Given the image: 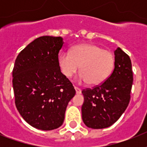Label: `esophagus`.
Masks as SVG:
<instances>
[{
  "mask_svg": "<svg viewBox=\"0 0 147 147\" xmlns=\"http://www.w3.org/2000/svg\"><path fill=\"white\" fill-rule=\"evenodd\" d=\"M75 89H76V94H81V93H82V90H81L79 88L75 86Z\"/></svg>",
  "mask_w": 147,
  "mask_h": 147,
  "instance_id": "esophagus-1",
  "label": "esophagus"
}]
</instances>
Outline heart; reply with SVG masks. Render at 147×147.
Segmentation results:
<instances>
[{
	"label": "heart",
	"instance_id": "obj_1",
	"mask_svg": "<svg viewBox=\"0 0 147 147\" xmlns=\"http://www.w3.org/2000/svg\"><path fill=\"white\" fill-rule=\"evenodd\" d=\"M61 71L67 78L76 74L80 67V82L91 85L103 83L111 73L114 66V55L94 44H80L73 47L71 53L65 52L59 57Z\"/></svg>",
	"mask_w": 147,
	"mask_h": 147
}]
</instances>
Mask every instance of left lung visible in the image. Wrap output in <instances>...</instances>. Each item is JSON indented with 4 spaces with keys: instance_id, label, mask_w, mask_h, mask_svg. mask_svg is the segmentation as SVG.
Wrapping results in <instances>:
<instances>
[{
    "instance_id": "left-lung-1",
    "label": "left lung",
    "mask_w": 147,
    "mask_h": 147,
    "mask_svg": "<svg viewBox=\"0 0 147 147\" xmlns=\"http://www.w3.org/2000/svg\"><path fill=\"white\" fill-rule=\"evenodd\" d=\"M114 69L100 85L82 91L83 122L88 127L103 129L116 122L130 102L133 71L131 60L121 48L114 51Z\"/></svg>"
}]
</instances>
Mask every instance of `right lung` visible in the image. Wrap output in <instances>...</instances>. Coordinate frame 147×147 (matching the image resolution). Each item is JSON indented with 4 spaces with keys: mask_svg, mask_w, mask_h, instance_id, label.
Listing matches in <instances>:
<instances>
[{
    "mask_svg": "<svg viewBox=\"0 0 147 147\" xmlns=\"http://www.w3.org/2000/svg\"><path fill=\"white\" fill-rule=\"evenodd\" d=\"M63 43L61 36H40L27 45L15 60V105L24 121L36 129L59 127L67 105L76 94L59 65V53Z\"/></svg>",
    "mask_w": 147,
    "mask_h": 147,
    "instance_id": "1",
    "label": "right lung"
}]
</instances>
